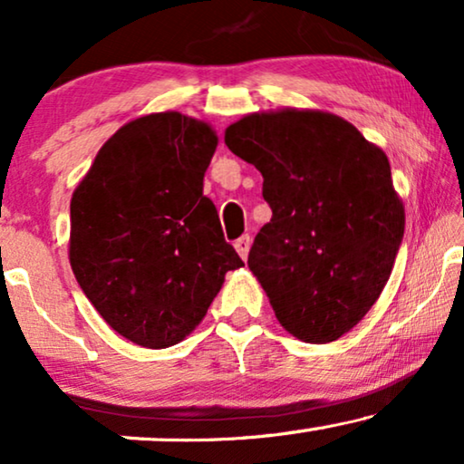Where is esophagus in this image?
Segmentation results:
<instances>
[{"instance_id": "1", "label": "esophagus", "mask_w": 464, "mask_h": 464, "mask_svg": "<svg viewBox=\"0 0 464 464\" xmlns=\"http://www.w3.org/2000/svg\"><path fill=\"white\" fill-rule=\"evenodd\" d=\"M234 249L238 251V256L246 259V256H249V249H251V237L249 234H245V237H240L237 243H234Z\"/></svg>"}]
</instances>
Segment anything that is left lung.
Masks as SVG:
<instances>
[{
	"instance_id": "left-lung-1",
	"label": "left lung",
	"mask_w": 464,
	"mask_h": 464,
	"mask_svg": "<svg viewBox=\"0 0 464 464\" xmlns=\"http://www.w3.org/2000/svg\"><path fill=\"white\" fill-rule=\"evenodd\" d=\"M226 145L264 177L272 219L246 264L278 323L310 344L338 340L376 304L403 238L389 158L344 118L291 107L240 118Z\"/></svg>"
}]
</instances>
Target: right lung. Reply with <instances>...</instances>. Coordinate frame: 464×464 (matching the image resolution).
Returning a JSON list of instances; mask_svg holds the SVG:
<instances>
[{
	"mask_svg": "<svg viewBox=\"0 0 464 464\" xmlns=\"http://www.w3.org/2000/svg\"><path fill=\"white\" fill-rule=\"evenodd\" d=\"M215 148L207 122L141 116L107 139L72 196L73 275L107 325L139 346L179 344L226 272L245 266L202 194Z\"/></svg>",
	"mask_w": 464,
	"mask_h": 464,
	"instance_id": "add662e5",
	"label": "right lung"
}]
</instances>
